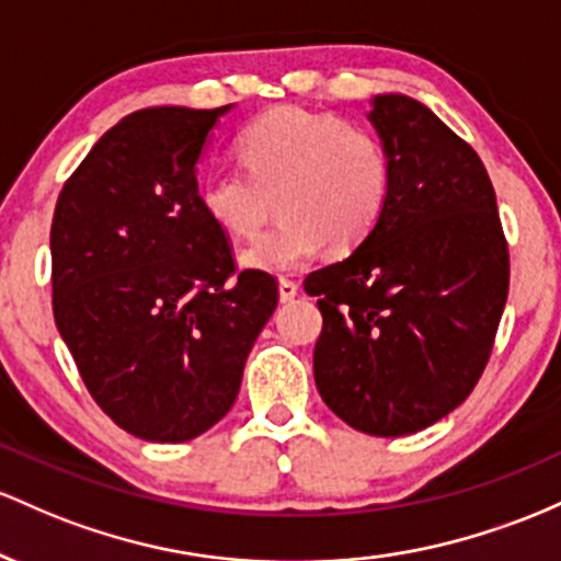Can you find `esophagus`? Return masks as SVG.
<instances>
[{
  "instance_id": "obj_1",
  "label": "esophagus",
  "mask_w": 561,
  "mask_h": 561,
  "mask_svg": "<svg viewBox=\"0 0 561 561\" xmlns=\"http://www.w3.org/2000/svg\"><path fill=\"white\" fill-rule=\"evenodd\" d=\"M278 294H280V301H291L299 294V283L291 280V278H280L278 280Z\"/></svg>"
}]
</instances>
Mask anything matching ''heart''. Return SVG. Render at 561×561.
Segmentation results:
<instances>
[{"instance_id": "b5f03b06", "label": "heart", "mask_w": 561, "mask_h": 561, "mask_svg": "<svg viewBox=\"0 0 561 561\" xmlns=\"http://www.w3.org/2000/svg\"><path fill=\"white\" fill-rule=\"evenodd\" d=\"M242 169H214L198 182L206 217L249 241L279 198L284 217L243 251V264L283 273L331 251L357 249L392 198V159L376 131L336 113L294 105L256 116L238 137Z\"/></svg>"}]
</instances>
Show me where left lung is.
Masks as SVG:
<instances>
[{
  "label": "left lung",
  "mask_w": 561,
  "mask_h": 561,
  "mask_svg": "<svg viewBox=\"0 0 561 561\" xmlns=\"http://www.w3.org/2000/svg\"><path fill=\"white\" fill-rule=\"evenodd\" d=\"M370 122L392 159V198L347 260L314 270L320 398L352 430L402 437L469 398L508 297L493 182L467 140L419 100L379 94Z\"/></svg>",
  "instance_id": "8db88e82"
}]
</instances>
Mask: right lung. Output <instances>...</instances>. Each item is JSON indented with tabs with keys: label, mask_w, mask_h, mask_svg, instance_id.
I'll list each match as a JSON object with an SVG mask.
<instances>
[{
	"label": "right lung",
	"mask_w": 561,
	"mask_h": 561,
	"mask_svg": "<svg viewBox=\"0 0 561 561\" xmlns=\"http://www.w3.org/2000/svg\"><path fill=\"white\" fill-rule=\"evenodd\" d=\"M228 108L129 113L55 204V325L105 416L150 443H185L230 411L278 307L273 275L238 270L201 209L196 161Z\"/></svg>",
	"instance_id": "obj_1"
}]
</instances>
